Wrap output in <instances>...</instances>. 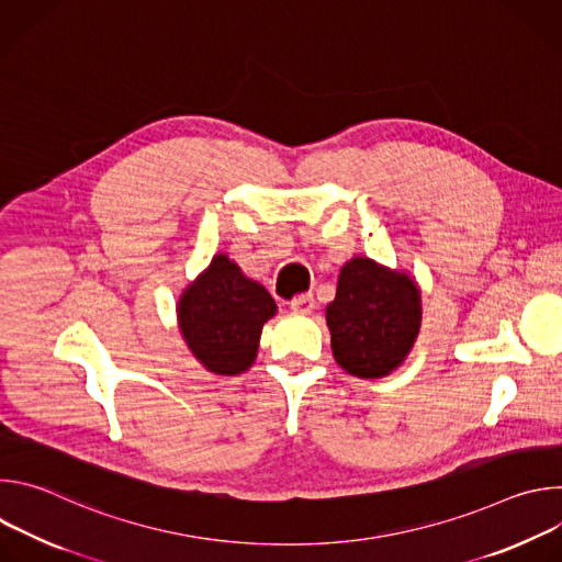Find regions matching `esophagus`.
<instances>
[{"label":"esophagus","mask_w":562,"mask_h":562,"mask_svg":"<svg viewBox=\"0 0 562 562\" xmlns=\"http://www.w3.org/2000/svg\"><path fill=\"white\" fill-rule=\"evenodd\" d=\"M289 304H291V311H295V313H311L315 308L313 295H297Z\"/></svg>","instance_id":"34e87169"}]
</instances>
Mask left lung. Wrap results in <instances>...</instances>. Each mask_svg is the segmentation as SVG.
Instances as JSON below:
<instances>
[{"instance_id": "1", "label": "left lung", "mask_w": 562, "mask_h": 562, "mask_svg": "<svg viewBox=\"0 0 562 562\" xmlns=\"http://www.w3.org/2000/svg\"><path fill=\"white\" fill-rule=\"evenodd\" d=\"M420 325L416 278L367 256L345 262L336 300L327 304V327L334 358L349 375L375 380L395 371L412 353Z\"/></svg>"}]
</instances>
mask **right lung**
Returning a JSON list of instances; mask_svg holds the SVG:
<instances>
[{"mask_svg": "<svg viewBox=\"0 0 562 562\" xmlns=\"http://www.w3.org/2000/svg\"><path fill=\"white\" fill-rule=\"evenodd\" d=\"M176 313L193 358L211 373L237 375L256 362L262 327L278 306L260 282L247 278L226 254H215L182 291Z\"/></svg>", "mask_w": 562, "mask_h": 562, "instance_id": "right-lung-1", "label": "right lung"}]
</instances>
